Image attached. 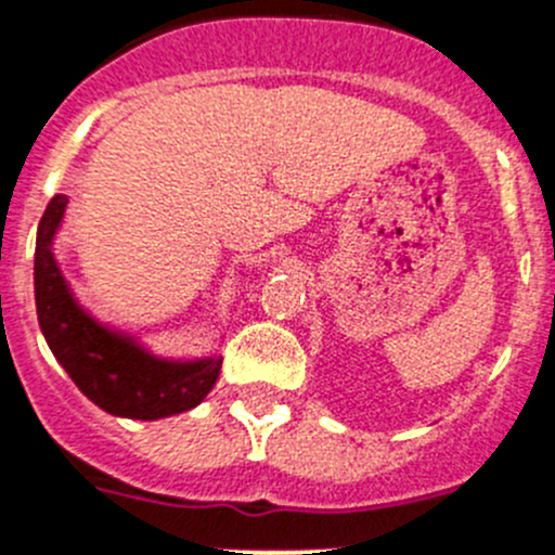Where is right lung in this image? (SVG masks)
<instances>
[{"label": "right lung", "instance_id": "1", "mask_svg": "<svg viewBox=\"0 0 555 555\" xmlns=\"http://www.w3.org/2000/svg\"><path fill=\"white\" fill-rule=\"evenodd\" d=\"M65 205V194L49 202L35 243V304L54 359L81 395L112 416L153 422L196 408L219 380L221 359H158L133 336L117 334L90 318L76 304L51 251Z\"/></svg>", "mask_w": 555, "mask_h": 555}]
</instances>
